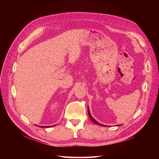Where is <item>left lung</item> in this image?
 <instances>
[{
  "label": "left lung",
  "mask_w": 159,
  "mask_h": 159,
  "mask_svg": "<svg viewBox=\"0 0 159 159\" xmlns=\"http://www.w3.org/2000/svg\"><path fill=\"white\" fill-rule=\"evenodd\" d=\"M88 115H89V117L90 119L91 120V121H92L93 123H95V124H96V125H101V126H104V125H102V124H101V123H98L97 121H95V120L93 118V117H92V116H91V113H90V111H89V107L88 108Z\"/></svg>",
  "instance_id": "1"
}]
</instances>
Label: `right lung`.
<instances>
[{"label":"right lung","instance_id":"obj_1","mask_svg":"<svg viewBox=\"0 0 159 159\" xmlns=\"http://www.w3.org/2000/svg\"><path fill=\"white\" fill-rule=\"evenodd\" d=\"M40 127H50V126H40Z\"/></svg>","mask_w":159,"mask_h":159}]
</instances>
